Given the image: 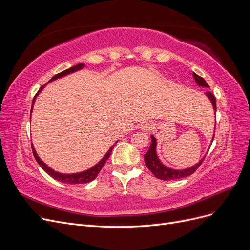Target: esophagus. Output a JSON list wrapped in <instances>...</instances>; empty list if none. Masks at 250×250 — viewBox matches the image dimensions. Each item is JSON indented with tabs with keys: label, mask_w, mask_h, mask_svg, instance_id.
Listing matches in <instances>:
<instances>
[{
	"label": "esophagus",
	"mask_w": 250,
	"mask_h": 250,
	"mask_svg": "<svg viewBox=\"0 0 250 250\" xmlns=\"http://www.w3.org/2000/svg\"><path fill=\"white\" fill-rule=\"evenodd\" d=\"M152 129H153V126H152V124H151V123H148V122L144 123V124L141 126V130H142L143 132H146V133H148V132H151V131H152Z\"/></svg>",
	"instance_id": "1"
}]
</instances>
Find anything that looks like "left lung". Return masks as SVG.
<instances>
[{"mask_svg":"<svg viewBox=\"0 0 250 250\" xmlns=\"http://www.w3.org/2000/svg\"><path fill=\"white\" fill-rule=\"evenodd\" d=\"M193 76H194L195 81L197 82V84L199 86L209 87L208 84L207 83V81L204 80L202 77L198 76L197 74L193 73ZM206 95L208 97V99L211 101L214 110L216 111V98H215V96L211 94L210 92H207ZM155 149H156V140H155L154 137L151 135V145H150L148 152L145 155H144V158H145V164L147 166V168L151 172H152V174L155 177L160 178L162 180H174V179H179V178H184V177L192 175V174L200 167V165L202 164L204 157H206V156H204L197 165H195V166H193V167L188 168V169L173 170V169L166 167V166H164L160 162V160H158V157L156 155V150Z\"/></svg>","mask_w":250,"mask_h":250,"instance_id":"1","label":"left lung"}]
</instances>
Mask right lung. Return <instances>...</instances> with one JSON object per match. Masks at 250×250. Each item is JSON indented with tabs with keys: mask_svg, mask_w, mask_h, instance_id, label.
<instances>
[{
	"mask_svg": "<svg viewBox=\"0 0 250 250\" xmlns=\"http://www.w3.org/2000/svg\"><path fill=\"white\" fill-rule=\"evenodd\" d=\"M82 67H84V64H83V63H79V64H77V65H74V66L70 67V69H67V70H65V71H63V72H62V73L56 74L55 76H53V77L50 79V81L55 80V79L60 78V77H63V76H65V75L71 74V73H73V72H76V71H78V70H81ZM42 87H43V86H42V87L39 89V92H37V94H36V95L34 96V98H33L31 110H32V107H33V103H34V101H35V98H36L37 95H39V93L41 92V90L42 89ZM31 147H32L33 155H34V157H35L36 162L39 163V165L42 168L43 171H46V172L49 174V175L52 176L54 179L62 181V183H64V184H71V185L86 184V183H89V181L94 180V179L97 177L98 174H99V172L101 171V169L103 168V166L105 165V163H106V161L109 158L110 153H111V151H112V148H113V146H112V147L108 150V152H107L106 154H105V156L102 158V160H101L99 163H98L96 166H94L93 168H90V169H88V170H86V171H84V172H81V173L62 174V173H58V172H55L54 170H52V169H51L50 167H48V166H47L46 164H44L42 161H41V158L39 157V155H37L36 152H35V149H34L33 145H31Z\"/></svg>",
	"mask_w": 250,
	"mask_h": 250,
	"instance_id": "right-lung-1",
	"label": "right lung"
}]
</instances>
